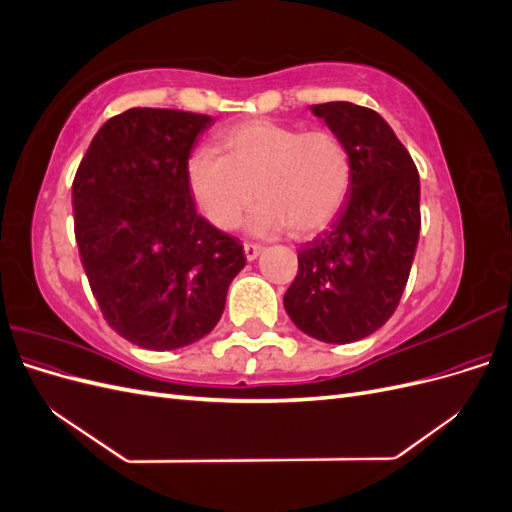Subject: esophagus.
I'll use <instances>...</instances> for the list:
<instances>
[{
    "instance_id": "esophagus-1",
    "label": "esophagus",
    "mask_w": 512,
    "mask_h": 512,
    "mask_svg": "<svg viewBox=\"0 0 512 512\" xmlns=\"http://www.w3.org/2000/svg\"><path fill=\"white\" fill-rule=\"evenodd\" d=\"M243 252H245V258L247 260H256L262 252V245L258 243H243Z\"/></svg>"
}]
</instances>
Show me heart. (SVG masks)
<instances>
[{
  "mask_svg": "<svg viewBox=\"0 0 512 512\" xmlns=\"http://www.w3.org/2000/svg\"><path fill=\"white\" fill-rule=\"evenodd\" d=\"M190 192L220 230L241 222L247 203L258 235L290 230L316 235L342 209L350 188V156L333 130H301L269 119L237 123L218 136V153L198 149L188 160Z\"/></svg>",
  "mask_w": 512,
  "mask_h": 512,
  "instance_id": "b5f03b06",
  "label": "heart"
}]
</instances>
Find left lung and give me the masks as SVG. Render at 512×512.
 <instances>
[{
	"label": "left lung",
	"instance_id": "8db88e82",
	"mask_svg": "<svg viewBox=\"0 0 512 512\" xmlns=\"http://www.w3.org/2000/svg\"><path fill=\"white\" fill-rule=\"evenodd\" d=\"M312 113L344 141L352 175L342 211L299 250L284 307L309 337L350 344L378 331L404 294L421 230V181L376 111L327 102Z\"/></svg>",
	"mask_w": 512,
	"mask_h": 512
}]
</instances>
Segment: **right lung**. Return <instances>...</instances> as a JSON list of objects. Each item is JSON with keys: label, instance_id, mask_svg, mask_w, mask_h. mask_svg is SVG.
<instances>
[{"label": "right lung", "instance_id": "right-lung-1", "mask_svg": "<svg viewBox=\"0 0 512 512\" xmlns=\"http://www.w3.org/2000/svg\"><path fill=\"white\" fill-rule=\"evenodd\" d=\"M213 123L173 108L108 119L72 183L74 237L115 333L149 350L198 342L222 318L243 245L196 213L190 153Z\"/></svg>", "mask_w": 512, "mask_h": 512}]
</instances>
